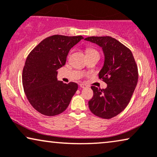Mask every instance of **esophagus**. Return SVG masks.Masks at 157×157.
<instances>
[{
    "label": "esophagus",
    "instance_id": "1",
    "mask_svg": "<svg viewBox=\"0 0 157 157\" xmlns=\"http://www.w3.org/2000/svg\"><path fill=\"white\" fill-rule=\"evenodd\" d=\"M80 87H81V88H85V87H87V86L86 85L83 84V83H81V84H80Z\"/></svg>",
    "mask_w": 157,
    "mask_h": 157
}]
</instances>
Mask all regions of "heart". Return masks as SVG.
<instances>
[{
  "label": "heart",
  "instance_id": "obj_1",
  "mask_svg": "<svg viewBox=\"0 0 157 157\" xmlns=\"http://www.w3.org/2000/svg\"><path fill=\"white\" fill-rule=\"evenodd\" d=\"M96 52V51H95V50H93V49H87V53H89V52Z\"/></svg>",
  "mask_w": 157,
  "mask_h": 157
}]
</instances>
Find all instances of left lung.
<instances>
[{
  "label": "left lung",
  "mask_w": 157,
  "mask_h": 157,
  "mask_svg": "<svg viewBox=\"0 0 157 157\" xmlns=\"http://www.w3.org/2000/svg\"><path fill=\"white\" fill-rule=\"evenodd\" d=\"M102 48L103 66L98 76L107 87L92 86L93 97L88 102L94 115L109 119L122 112L130 101L138 82V68L132 52L110 36H90L85 39Z\"/></svg>",
  "instance_id": "1"
}]
</instances>
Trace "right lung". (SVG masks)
I'll use <instances>...</instances> for the list:
<instances>
[{"label":"right lung","instance_id":"right-lung-1","mask_svg":"<svg viewBox=\"0 0 157 157\" xmlns=\"http://www.w3.org/2000/svg\"><path fill=\"white\" fill-rule=\"evenodd\" d=\"M82 36L54 35L41 41L26 58L22 83L27 99L40 113L54 116L68 107L78 85L57 80V70L66 63L70 50Z\"/></svg>","mask_w":157,"mask_h":157}]
</instances>
